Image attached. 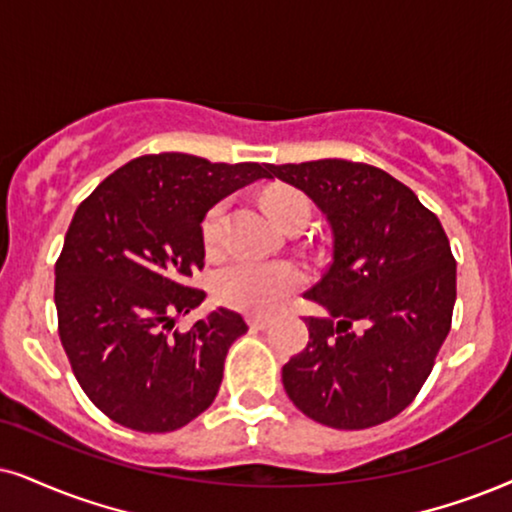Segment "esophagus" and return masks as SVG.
Segmentation results:
<instances>
[{
    "mask_svg": "<svg viewBox=\"0 0 512 512\" xmlns=\"http://www.w3.org/2000/svg\"><path fill=\"white\" fill-rule=\"evenodd\" d=\"M248 323H250L252 331H267V328L271 326V319H264V316H250Z\"/></svg>",
    "mask_w": 512,
    "mask_h": 512,
    "instance_id": "esophagus-1",
    "label": "esophagus"
}]
</instances>
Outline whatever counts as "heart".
<instances>
[{"instance_id":"heart-1","label":"heart","mask_w":512,"mask_h":512,"mask_svg":"<svg viewBox=\"0 0 512 512\" xmlns=\"http://www.w3.org/2000/svg\"><path fill=\"white\" fill-rule=\"evenodd\" d=\"M274 215L286 226L290 219L309 215L307 198L283 191L274 198ZM226 229V203H217L203 219V243L210 252L222 250ZM304 274L290 262L236 260L215 276V295L229 307L250 314H269L302 286Z\"/></svg>"}]
</instances>
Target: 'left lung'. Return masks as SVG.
Segmentation results:
<instances>
[{"label":"left lung","instance_id":"8db88e82","mask_svg":"<svg viewBox=\"0 0 512 512\" xmlns=\"http://www.w3.org/2000/svg\"><path fill=\"white\" fill-rule=\"evenodd\" d=\"M326 217L333 255L304 293L323 316L283 366L290 401L316 423L364 430L406 409L451 328L456 260L442 224L392 174L349 160L271 165ZM357 325V329H352Z\"/></svg>","mask_w":512,"mask_h":512}]
</instances>
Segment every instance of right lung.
I'll use <instances>...</instances> for the list:
<instances>
[{
  "label": "right lung",
  "mask_w": 512,
  "mask_h": 512,
  "mask_svg": "<svg viewBox=\"0 0 512 512\" xmlns=\"http://www.w3.org/2000/svg\"><path fill=\"white\" fill-rule=\"evenodd\" d=\"M262 179L271 165L144 155L75 210L56 262L58 335L84 394L115 423L172 432L217 397L243 316L217 307L184 333L174 323L205 300L186 278L203 269L208 210Z\"/></svg>",
  "instance_id": "1"
}]
</instances>
